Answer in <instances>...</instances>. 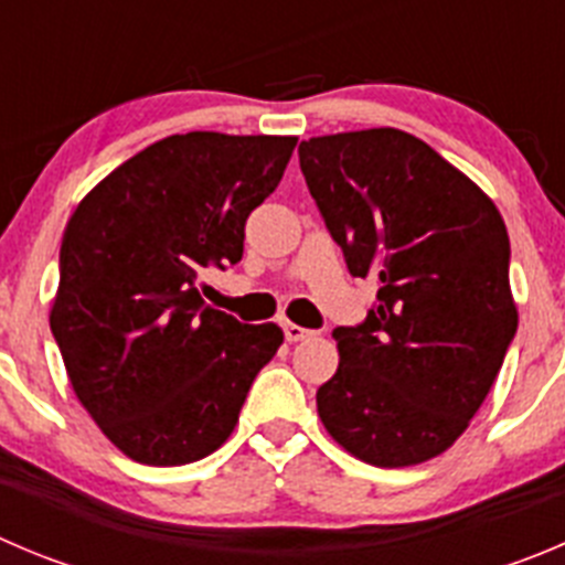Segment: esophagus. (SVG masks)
<instances>
[{
	"mask_svg": "<svg viewBox=\"0 0 565 565\" xmlns=\"http://www.w3.org/2000/svg\"><path fill=\"white\" fill-rule=\"evenodd\" d=\"M281 329H284V337H287V342H298V340H307V337H312V331L303 329V326L292 323V320H281Z\"/></svg>",
	"mask_w": 565,
	"mask_h": 565,
	"instance_id": "1",
	"label": "esophagus"
}]
</instances>
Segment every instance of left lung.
<instances>
[{"mask_svg": "<svg viewBox=\"0 0 565 565\" xmlns=\"http://www.w3.org/2000/svg\"><path fill=\"white\" fill-rule=\"evenodd\" d=\"M298 158L348 273L379 281L367 318L331 334L320 420L371 466L431 460L482 407L519 329L502 214L404 130L318 136Z\"/></svg>", "mask_w": 565, "mask_h": 565, "instance_id": "obj_1", "label": "left lung"}]
</instances>
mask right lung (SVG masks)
<instances>
[{"label": "right lung", "mask_w": 565, "mask_h": 565, "mask_svg": "<svg viewBox=\"0 0 565 565\" xmlns=\"http://www.w3.org/2000/svg\"><path fill=\"white\" fill-rule=\"evenodd\" d=\"M295 136H167L77 205L61 242L50 329L68 382L116 449L186 466L220 449L284 342L199 292L236 265L245 223L276 192Z\"/></svg>", "instance_id": "add662e5"}]
</instances>
